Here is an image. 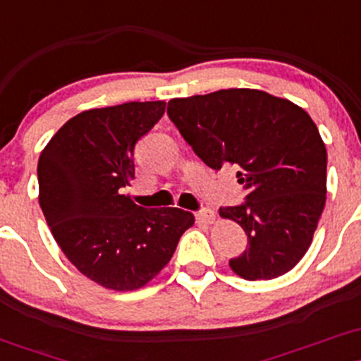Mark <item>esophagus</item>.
<instances>
[{
    "mask_svg": "<svg viewBox=\"0 0 361 361\" xmlns=\"http://www.w3.org/2000/svg\"><path fill=\"white\" fill-rule=\"evenodd\" d=\"M196 220L200 224H213L215 222V212L210 208H203V210L196 212Z\"/></svg>",
    "mask_w": 361,
    "mask_h": 361,
    "instance_id": "esophagus-1",
    "label": "esophagus"
}]
</instances>
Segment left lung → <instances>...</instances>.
<instances>
[{
  "label": "left lung",
  "instance_id": "1",
  "mask_svg": "<svg viewBox=\"0 0 361 361\" xmlns=\"http://www.w3.org/2000/svg\"><path fill=\"white\" fill-rule=\"evenodd\" d=\"M166 114L204 164L235 166L247 189L243 204L220 208L247 235L246 251L228 262L234 274L269 281L296 267L327 195V149L310 115L258 89L173 98Z\"/></svg>",
  "mask_w": 361,
  "mask_h": 361
}]
</instances>
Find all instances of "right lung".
Instances as JSON below:
<instances>
[{
    "mask_svg": "<svg viewBox=\"0 0 361 361\" xmlns=\"http://www.w3.org/2000/svg\"><path fill=\"white\" fill-rule=\"evenodd\" d=\"M165 104L130 102L82 111L39 157V204L53 238L80 274L106 289L148 284L195 224L180 208H142L122 195L134 179L135 142L164 117Z\"/></svg>",
    "mask_w": 361,
    "mask_h": 361,
    "instance_id": "right-lung-1",
    "label": "right lung"
}]
</instances>
